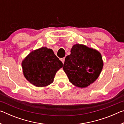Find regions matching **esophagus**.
Wrapping results in <instances>:
<instances>
[{"label":"esophagus","mask_w":124,"mask_h":124,"mask_svg":"<svg viewBox=\"0 0 124 124\" xmlns=\"http://www.w3.org/2000/svg\"><path fill=\"white\" fill-rule=\"evenodd\" d=\"M64 60H65V58H62L61 59V61L63 63V64L64 63Z\"/></svg>","instance_id":"1"}]
</instances>
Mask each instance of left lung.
<instances>
[{"instance_id": "obj_1", "label": "left lung", "mask_w": 124, "mask_h": 124, "mask_svg": "<svg viewBox=\"0 0 124 124\" xmlns=\"http://www.w3.org/2000/svg\"><path fill=\"white\" fill-rule=\"evenodd\" d=\"M65 58L63 70L71 83L86 87L99 76L103 63L99 52L85 45L75 44Z\"/></svg>"}]
</instances>
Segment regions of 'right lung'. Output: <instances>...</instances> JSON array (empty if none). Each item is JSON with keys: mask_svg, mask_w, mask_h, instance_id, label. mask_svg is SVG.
<instances>
[{"mask_svg": "<svg viewBox=\"0 0 124 124\" xmlns=\"http://www.w3.org/2000/svg\"><path fill=\"white\" fill-rule=\"evenodd\" d=\"M22 66L27 80L36 86L43 87L53 82L63 63L51 49L43 47L31 52L23 61Z\"/></svg>", "mask_w": 124, "mask_h": 124, "instance_id": "1", "label": "right lung"}]
</instances>
